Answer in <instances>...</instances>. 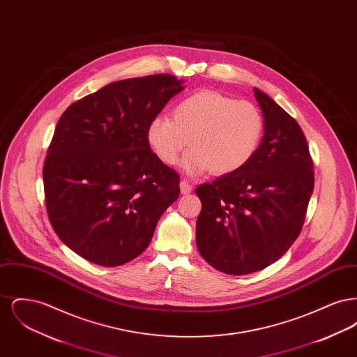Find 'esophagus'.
Wrapping results in <instances>:
<instances>
[{
  "label": "esophagus",
  "mask_w": 357,
  "mask_h": 357,
  "mask_svg": "<svg viewBox=\"0 0 357 357\" xmlns=\"http://www.w3.org/2000/svg\"><path fill=\"white\" fill-rule=\"evenodd\" d=\"M181 192L183 194V195H188L191 191H192V186L190 185V182L186 181V179H183V181H181Z\"/></svg>",
  "instance_id": "34e87169"
}]
</instances>
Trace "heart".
I'll list each match as a JSON object with an SVG mask.
<instances>
[{"mask_svg": "<svg viewBox=\"0 0 357 357\" xmlns=\"http://www.w3.org/2000/svg\"><path fill=\"white\" fill-rule=\"evenodd\" d=\"M264 128V115L255 102L236 100L215 91H199L174 107L172 119L153 118L147 139L166 165H175L190 143L192 149L183 158L188 172L210 170L214 175H226L249 163Z\"/></svg>", "mask_w": 357, "mask_h": 357, "instance_id": "b5f03b06", "label": "heart"}]
</instances>
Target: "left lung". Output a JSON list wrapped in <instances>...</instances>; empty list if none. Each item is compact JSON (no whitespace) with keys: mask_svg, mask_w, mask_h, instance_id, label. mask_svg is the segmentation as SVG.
<instances>
[{"mask_svg":"<svg viewBox=\"0 0 357 357\" xmlns=\"http://www.w3.org/2000/svg\"><path fill=\"white\" fill-rule=\"evenodd\" d=\"M265 132L242 169L195 188L202 202L197 248L220 272L242 275L269 266L301 233L314 186L313 160L298 123L255 88Z\"/></svg>","mask_w":357,"mask_h":357,"instance_id":"left-lung-1","label":"left lung"}]
</instances>
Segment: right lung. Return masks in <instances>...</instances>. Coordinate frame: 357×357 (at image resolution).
I'll list each match as a JSON object with an SVG mask.
<instances>
[{"instance_id":"add662e5","label":"right lung","mask_w":357,"mask_h":357,"mask_svg":"<svg viewBox=\"0 0 357 357\" xmlns=\"http://www.w3.org/2000/svg\"><path fill=\"white\" fill-rule=\"evenodd\" d=\"M183 89L174 75L120 80L72 102L44 160L48 218L76 255L119 266L142 255L179 197V174L153 153L150 121Z\"/></svg>"}]
</instances>
